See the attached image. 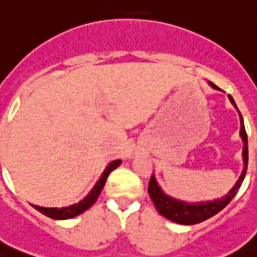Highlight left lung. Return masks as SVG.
Instances as JSON below:
<instances>
[{
  "instance_id": "1",
  "label": "left lung",
  "mask_w": 257,
  "mask_h": 257,
  "mask_svg": "<svg viewBox=\"0 0 257 257\" xmlns=\"http://www.w3.org/2000/svg\"><path fill=\"white\" fill-rule=\"evenodd\" d=\"M212 88L219 89L215 84H212ZM229 100L231 102L236 106L235 101L229 96ZM240 114V136L243 139L244 148H243V159H244V168L243 173L240 176V179L237 180V183L231 191L228 192L227 196H224L221 199L215 200V201H209V203H201V204H187L183 203V201H177V200L172 199L165 196L163 192H161L160 187L157 185L156 180L151 177L148 185V192L151 199H152L155 207L159 211L161 216H164L168 220H172L175 223L179 224H185V225H192V224L201 223L204 220L209 219L212 216H215L216 213H219L223 208H225L229 204L235 195L239 191V188L241 187V183H243L244 177H245V173H247V165H248V139H247V132H245V126H244L243 117H241V113Z\"/></svg>"
}]
</instances>
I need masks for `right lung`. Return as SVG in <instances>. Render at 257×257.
Segmentation results:
<instances>
[{
  "label": "right lung",
  "instance_id": "add662e5",
  "mask_svg": "<svg viewBox=\"0 0 257 257\" xmlns=\"http://www.w3.org/2000/svg\"><path fill=\"white\" fill-rule=\"evenodd\" d=\"M121 164L120 160H114L112 161L110 164L106 167V169L104 171L101 179L97 181V184L94 185V188L92 189V192L86 196L85 199L80 201L78 204H74V205H70V207L66 208H44V207H38V205H33L34 209H37L38 212H41L42 215L48 216L50 219H56V220H64V219H70V217H74V216L80 215L84 211H86L88 208H90L93 204L96 203V200L98 199L101 191L105 185V181L108 179L109 173L118 167Z\"/></svg>",
  "mask_w": 257,
  "mask_h": 257
}]
</instances>
